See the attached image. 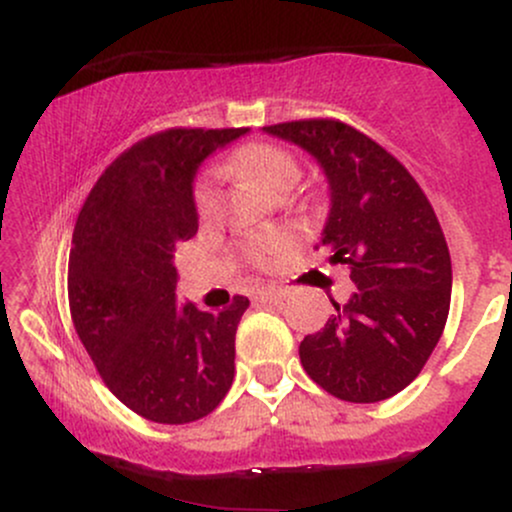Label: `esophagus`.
<instances>
[{
	"label": "esophagus",
	"instance_id": "1",
	"mask_svg": "<svg viewBox=\"0 0 512 512\" xmlns=\"http://www.w3.org/2000/svg\"><path fill=\"white\" fill-rule=\"evenodd\" d=\"M286 298L284 289H274V286H267V289L257 291V301L260 303H281Z\"/></svg>",
	"mask_w": 512,
	"mask_h": 512
}]
</instances>
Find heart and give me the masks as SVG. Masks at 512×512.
<instances>
[{
    "instance_id": "1",
    "label": "heart",
    "mask_w": 512,
    "mask_h": 512,
    "mask_svg": "<svg viewBox=\"0 0 512 512\" xmlns=\"http://www.w3.org/2000/svg\"><path fill=\"white\" fill-rule=\"evenodd\" d=\"M231 168L240 170L248 178H252L264 190L276 195L284 187H293L301 180V166H298L296 156L291 151L281 149V146L269 142H252L240 146L233 151ZM216 207V175L207 173L204 178L197 180L195 185V209L199 216H209ZM284 248L281 238H257L245 245V255L250 262L264 264L269 257L276 255Z\"/></svg>"
}]
</instances>
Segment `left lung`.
Returning <instances> with one entry per match:
<instances>
[{"mask_svg": "<svg viewBox=\"0 0 512 512\" xmlns=\"http://www.w3.org/2000/svg\"><path fill=\"white\" fill-rule=\"evenodd\" d=\"M264 132L317 158L330 182V219L317 250L349 264L356 291L301 342L305 373L344 402L402 392L436 349L450 313L452 264L436 211L390 151L332 117Z\"/></svg>", "mask_w": 512, "mask_h": 512, "instance_id": "1", "label": "left lung"}]
</instances>
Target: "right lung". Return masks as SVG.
<instances>
[{
	"label": "right lung",
	"mask_w": 512,
	"mask_h": 512,
	"mask_svg": "<svg viewBox=\"0 0 512 512\" xmlns=\"http://www.w3.org/2000/svg\"><path fill=\"white\" fill-rule=\"evenodd\" d=\"M248 127H173L103 170L76 219L69 313L108 390L156 424H190L221 404L236 373V330L250 301L221 313L175 305L173 252L197 233L199 163Z\"/></svg>",
	"instance_id": "1"
}]
</instances>
